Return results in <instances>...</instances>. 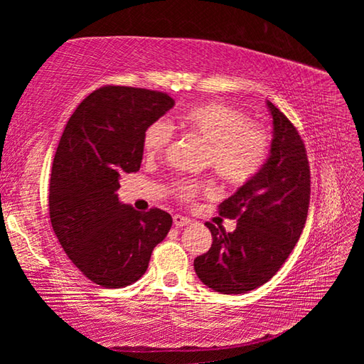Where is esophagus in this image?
I'll list each match as a JSON object with an SVG mask.
<instances>
[{"instance_id": "1", "label": "esophagus", "mask_w": 364, "mask_h": 364, "mask_svg": "<svg viewBox=\"0 0 364 364\" xmlns=\"http://www.w3.org/2000/svg\"><path fill=\"white\" fill-rule=\"evenodd\" d=\"M189 223H191V220L186 218V217H183V215H175V217H173V225H175L176 228L188 226Z\"/></svg>"}]
</instances>
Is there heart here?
I'll return each mask as SVG.
<instances>
[{
    "instance_id": "b5f03b06",
    "label": "heart",
    "mask_w": 364,
    "mask_h": 364,
    "mask_svg": "<svg viewBox=\"0 0 364 364\" xmlns=\"http://www.w3.org/2000/svg\"><path fill=\"white\" fill-rule=\"evenodd\" d=\"M175 123L184 132L207 143L204 165L212 167L225 183L242 186L260 173L269 156V134L250 122L242 110L221 102L189 107L176 115ZM173 141V127L167 120H156L143 133V151L147 157L162 154ZM199 184L180 181L176 194L183 200L196 196Z\"/></svg>"
}]
</instances>
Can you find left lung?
<instances>
[{"label": "left lung", "mask_w": 364, "mask_h": 364, "mask_svg": "<svg viewBox=\"0 0 364 364\" xmlns=\"http://www.w3.org/2000/svg\"><path fill=\"white\" fill-rule=\"evenodd\" d=\"M269 157L254 180L218 207L237 220L232 232L207 221L212 247L194 260L199 279L220 294H245L278 273L304 231L310 205V165L297 128L274 106Z\"/></svg>", "instance_id": "8db88e82"}]
</instances>
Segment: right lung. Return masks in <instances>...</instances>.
<instances>
[{"mask_svg": "<svg viewBox=\"0 0 364 364\" xmlns=\"http://www.w3.org/2000/svg\"><path fill=\"white\" fill-rule=\"evenodd\" d=\"M175 101L167 93L102 86L75 109L54 156L49 218L67 257L107 289L136 282L171 228L170 213L119 200L120 176L143 160V133Z\"/></svg>", "mask_w": 364, "mask_h": 364, "instance_id": "obj_1", "label": "right lung"}]
</instances>
